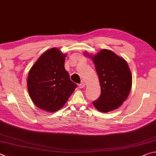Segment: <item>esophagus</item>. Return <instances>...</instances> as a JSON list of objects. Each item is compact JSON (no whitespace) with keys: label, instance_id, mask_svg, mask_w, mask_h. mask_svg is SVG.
<instances>
[{"label":"esophagus","instance_id":"obj_1","mask_svg":"<svg viewBox=\"0 0 156 156\" xmlns=\"http://www.w3.org/2000/svg\"><path fill=\"white\" fill-rule=\"evenodd\" d=\"M84 86H85V84H84V83H83V82H82L81 83L79 84V87H80V89H83Z\"/></svg>","mask_w":156,"mask_h":156}]
</instances>
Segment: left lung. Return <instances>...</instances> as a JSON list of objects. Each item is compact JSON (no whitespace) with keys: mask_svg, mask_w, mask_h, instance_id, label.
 I'll use <instances>...</instances> for the list:
<instances>
[{"mask_svg":"<svg viewBox=\"0 0 156 156\" xmlns=\"http://www.w3.org/2000/svg\"><path fill=\"white\" fill-rule=\"evenodd\" d=\"M92 59L101 87V94L93 101V106L102 112L118 108L127 99L132 87V75L127 62L106 49Z\"/></svg>","mask_w":156,"mask_h":156,"instance_id":"1","label":"left lung"}]
</instances>
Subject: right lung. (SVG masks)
Segmentation results:
<instances>
[{"label":"right lung","instance_id":"right-lung-1","mask_svg":"<svg viewBox=\"0 0 156 156\" xmlns=\"http://www.w3.org/2000/svg\"><path fill=\"white\" fill-rule=\"evenodd\" d=\"M66 56L54 48L46 51L31 67L28 90L31 100L39 108L56 111L63 106L77 87L65 69Z\"/></svg>","mask_w":156,"mask_h":156}]
</instances>
